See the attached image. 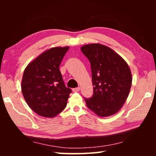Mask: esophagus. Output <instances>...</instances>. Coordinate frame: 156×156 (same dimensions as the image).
Returning <instances> with one entry per match:
<instances>
[{
	"label": "esophagus",
	"mask_w": 156,
	"mask_h": 156,
	"mask_svg": "<svg viewBox=\"0 0 156 156\" xmlns=\"http://www.w3.org/2000/svg\"><path fill=\"white\" fill-rule=\"evenodd\" d=\"M79 91H80V87H77V88L73 89V92H78Z\"/></svg>",
	"instance_id": "34e87169"
}]
</instances>
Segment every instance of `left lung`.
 <instances>
[{
    "label": "left lung",
    "instance_id": "8db88e82",
    "mask_svg": "<svg viewBox=\"0 0 156 156\" xmlns=\"http://www.w3.org/2000/svg\"><path fill=\"white\" fill-rule=\"evenodd\" d=\"M80 49L90 62L94 86L93 96L84 98L87 106L99 117L115 114L130 92V68L119 54L103 44H85Z\"/></svg>",
    "mask_w": 156,
    "mask_h": 156
}]
</instances>
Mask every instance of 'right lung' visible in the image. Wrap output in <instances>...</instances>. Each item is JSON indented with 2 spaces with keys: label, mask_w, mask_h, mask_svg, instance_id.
Masks as SVG:
<instances>
[{
  "label": "right lung",
  "mask_w": 156,
  "mask_h": 156,
  "mask_svg": "<svg viewBox=\"0 0 156 156\" xmlns=\"http://www.w3.org/2000/svg\"><path fill=\"white\" fill-rule=\"evenodd\" d=\"M69 48L56 47L46 50L29 63L23 73V97L28 106L43 117L54 118L64 110L72 93L59 70Z\"/></svg>",
  "instance_id": "1"
}]
</instances>
